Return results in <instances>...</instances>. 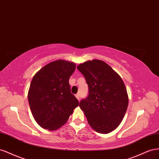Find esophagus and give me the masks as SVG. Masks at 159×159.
I'll use <instances>...</instances> for the list:
<instances>
[{"instance_id":"obj_1","label":"esophagus","mask_w":159,"mask_h":159,"mask_svg":"<svg viewBox=\"0 0 159 159\" xmlns=\"http://www.w3.org/2000/svg\"><path fill=\"white\" fill-rule=\"evenodd\" d=\"M75 97H76V98L79 100V101H80V95H79V94H76V95H75Z\"/></svg>"}]
</instances>
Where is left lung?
Segmentation results:
<instances>
[{
	"label": "left lung",
	"instance_id": "left-lung-1",
	"mask_svg": "<svg viewBox=\"0 0 159 159\" xmlns=\"http://www.w3.org/2000/svg\"><path fill=\"white\" fill-rule=\"evenodd\" d=\"M89 86V96L79 104L89 125L96 132L107 134L116 129L129 104L121 77L102 61L94 59L77 66Z\"/></svg>",
	"mask_w": 159,
	"mask_h": 159
}]
</instances>
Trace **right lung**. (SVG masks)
Returning a JSON list of instances; mask_svg holds the SVG:
<instances>
[{"label":"right lung","instance_id":"right-lung-1","mask_svg":"<svg viewBox=\"0 0 159 159\" xmlns=\"http://www.w3.org/2000/svg\"><path fill=\"white\" fill-rule=\"evenodd\" d=\"M75 69L74 62L57 60L43 66L33 76L28 99L34 119L42 128H61L79 106L69 83Z\"/></svg>","mask_w":159,"mask_h":159}]
</instances>
